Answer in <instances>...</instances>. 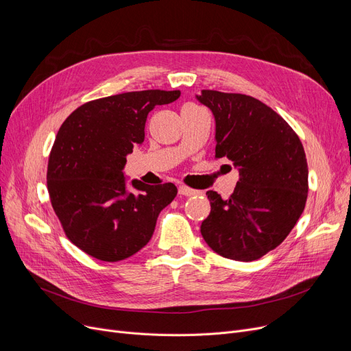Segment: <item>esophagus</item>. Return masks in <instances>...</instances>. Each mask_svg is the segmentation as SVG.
Masks as SVG:
<instances>
[{"label":"esophagus","instance_id":"34e87169","mask_svg":"<svg viewBox=\"0 0 351 351\" xmlns=\"http://www.w3.org/2000/svg\"><path fill=\"white\" fill-rule=\"evenodd\" d=\"M179 195H182V196H193V195H196V191H193V189H191V188H188V186H179Z\"/></svg>","mask_w":351,"mask_h":351}]
</instances>
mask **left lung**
<instances>
[{
  "label": "left lung",
  "instance_id": "1",
  "mask_svg": "<svg viewBox=\"0 0 351 351\" xmlns=\"http://www.w3.org/2000/svg\"><path fill=\"white\" fill-rule=\"evenodd\" d=\"M196 99L215 117V156L229 159L241 175L226 200L206 192L210 213L200 233L220 256L257 261L285 241L304 210L303 145L279 114L253 97L204 89Z\"/></svg>",
  "mask_w": 351,
  "mask_h": 351
}]
</instances>
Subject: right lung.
I'll return each instance as SVG.
<instances>
[{
    "instance_id": "1",
    "label": "right lung",
    "mask_w": 351,
    "mask_h": 351,
    "mask_svg": "<svg viewBox=\"0 0 351 351\" xmlns=\"http://www.w3.org/2000/svg\"><path fill=\"white\" fill-rule=\"evenodd\" d=\"M180 90H138L81 105L65 119L49 154L47 186L69 241L104 262H119L151 241L173 183L151 186L123 168L145 139L147 114L176 101Z\"/></svg>"
}]
</instances>
